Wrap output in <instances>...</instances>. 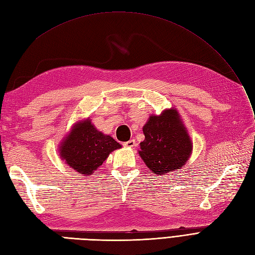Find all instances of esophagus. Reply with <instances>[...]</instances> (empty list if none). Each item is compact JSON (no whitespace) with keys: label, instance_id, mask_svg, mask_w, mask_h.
<instances>
[{"label":"esophagus","instance_id":"esophagus-1","mask_svg":"<svg viewBox=\"0 0 255 255\" xmlns=\"http://www.w3.org/2000/svg\"><path fill=\"white\" fill-rule=\"evenodd\" d=\"M124 145L127 146V147H134V146L136 145V141H135L134 139H129L128 141H127V142L124 143Z\"/></svg>","mask_w":255,"mask_h":255}]
</instances>
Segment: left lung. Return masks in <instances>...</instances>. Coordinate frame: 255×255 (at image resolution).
<instances>
[{
  "label": "left lung",
  "instance_id": "obj_1",
  "mask_svg": "<svg viewBox=\"0 0 255 255\" xmlns=\"http://www.w3.org/2000/svg\"><path fill=\"white\" fill-rule=\"evenodd\" d=\"M142 130L145 138L140 142L139 155L158 176L181 169L189 160L193 144L175 109L150 116Z\"/></svg>",
  "mask_w": 255,
  "mask_h": 255
}]
</instances>
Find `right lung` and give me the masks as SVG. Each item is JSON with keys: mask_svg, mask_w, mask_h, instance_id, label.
I'll return each instance as SVG.
<instances>
[{"mask_svg": "<svg viewBox=\"0 0 255 255\" xmlns=\"http://www.w3.org/2000/svg\"><path fill=\"white\" fill-rule=\"evenodd\" d=\"M120 147L115 139L101 133L87 118L74 125L61 141L59 152L61 159L76 172L92 175L113 151Z\"/></svg>", "mask_w": 255, "mask_h": 255, "instance_id": "1", "label": "right lung"}]
</instances>
